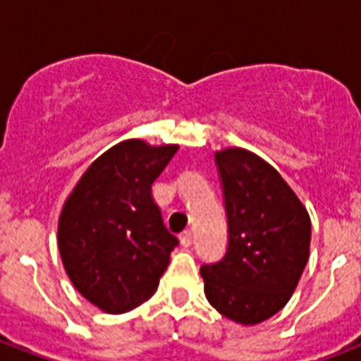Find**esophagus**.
<instances>
[{"instance_id": "34e87169", "label": "esophagus", "mask_w": 361, "mask_h": 361, "mask_svg": "<svg viewBox=\"0 0 361 361\" xmlns=\"http://www.w3.org/2000/svg\"><path fill=\"white\" fill-rule=\"evenodd\" d=\"M180 241H181V245L183 247H189L192 243V234L191 231H185V232H181L180 234Z\"/></svg>"}]
</instances>
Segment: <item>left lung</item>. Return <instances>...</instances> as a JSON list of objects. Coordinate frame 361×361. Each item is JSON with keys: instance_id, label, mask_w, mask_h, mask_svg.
Returning a JSON list of instances; mask_svg holds the SVG:
<instances>
[{"instance_id": "8db88e82", "label": "left lung", "mask_w": 361, "mask_h": 361, "mask_svg": "<svg viewBox=\"0 0 361 361\" xmlns=\"http://www.w3.org/2000/svg\"><path fill=\"white\" fill-rule=\"evenodd\" d=\"M225 197L228 247L204 264V292L223 317L252 326L279 313L309 260L311 219L277 170L255 153H215Z\"/></svg>"}]
</instances>
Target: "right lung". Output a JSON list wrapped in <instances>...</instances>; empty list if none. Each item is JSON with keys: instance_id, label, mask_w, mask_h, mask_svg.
Instances as JSON below:
<instances>
[{"instance_id": "right-lung-1", "label": "right lung", "mask_w": 361, "mask_h": 361, "mask_svg": "<svg viewBox=\"0 0 361 361\" xmlns=\"http://www.w3.org/2000/svg\"><path fill=\"white\" fill-rule=\"evenodd\" d=\"M176 152L174 144L120 142L93 161L65 200L58 225L65 271L106 313L149 300L178 245L152 197V183Z\"/></svg>"}]
</instances>
